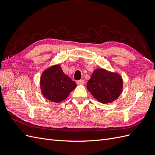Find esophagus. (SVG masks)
Masks as SVG:
<instances>
[{
    "label": "esophagus",
    "instance_id": "esophagus-1",
    "mask_svg": "<svg viewBox=\"0 0 155 155\" xmlns=\"http://www.w3.org/2000/svg\"><path fill=\"white\" fill-rule=\"evenodd\" d=\"M76 83L78 85H84L85 84V81L84 80H78L76 81Z\"/></svg>",
    "mask_w": 155,
    "mask_h": 155
}]
</instances>
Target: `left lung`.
<instances>
[{
  "label": "left lung",
  "instance_id": "8db88e82",
  "mask_svg": "<svg viewBox=\"0 0 155 155\" xmlns=\"http://www.w3.org/2000/svg\"><path fill=\"white\" fill-rule=\"evenodd\" d=\"M123 83L118 73L97 68L88 81L87 88L95 99L105 104L118 99L123 90Z\"/></svg>",
  "mask_w": 155,
  "mask_h": 155
}]
</instances>
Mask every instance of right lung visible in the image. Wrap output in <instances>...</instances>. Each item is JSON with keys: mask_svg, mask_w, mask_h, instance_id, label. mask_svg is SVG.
Here are the masks:
<instances>
[{"mask_svg": "<svg viewBox=\"0 0 155 155\" xmlns=\"http://www.w3.org/2000/svg\"><path fill=\"white\" fill-rule=\"evenodd\" d=\"M40 87L45 98L58 104L66 99L76 87V83L64 74L58 64L44 70L40 79Z\"/></svg>", "mask_w": 155, "mask_h": 155, "instance_id": "1", "label": "right lung"}]
</instances>
